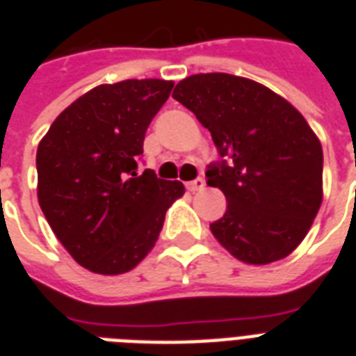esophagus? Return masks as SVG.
<instances>
[{
	"label": "esophagus",
	"instance_id": "obj_1",
	"mask_svg": "<svg viewBox=\"0 0 356 356\" xmlns=\"http://www.w3.org/2000/svg\"><path fill=\"white\" fill-rule=\"evenodd\" d=\"M186 188H188L190 192H200V190L205 188V179L197 177L195 181H190V183H186Z\"/></svg>",
	"mask_w": 356,
	"mask_h": 356
}]
</instances>
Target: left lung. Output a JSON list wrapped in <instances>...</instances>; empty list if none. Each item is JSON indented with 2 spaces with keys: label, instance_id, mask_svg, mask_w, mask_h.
I'll return each instance as SVG.
<instances>
[{
  "label": "left lung",
  "instance_id": "8db88e82",
  "mask_svg": "<svg viewBox=\"0 0 356 356\" xmlns=\"http://www.w3.org/2000/svg\"><path fill=\"white\" fill-rule=\"evenodd\" d=\"M173 99L212 134L222 162L207 170L227 211L211 231L245 264L292 253L323 200V151L303 114L257 81L197 74L177 83Z\"/></svg>",
  "mask_w": 356,
  "mask_h": 356
}]
</instances>
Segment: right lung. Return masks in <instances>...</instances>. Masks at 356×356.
<instances>
[{"label":"right lung","instance_id":"add662e5","mask_svg":"<svg viewBox=\"0 0 356 356\" xmlns=\"http://www.w3.org/2000/svg\"><path fill=\"white\" fill-rule=\"evenodd\" d=\"M173 81L99 85L58 114L36 151L38 203L58 242L99 275L131 271L155 245L183 183L138 173L144 136Z\"/></svg>","mask_w":356,"mask_h":356}]
</instances>
